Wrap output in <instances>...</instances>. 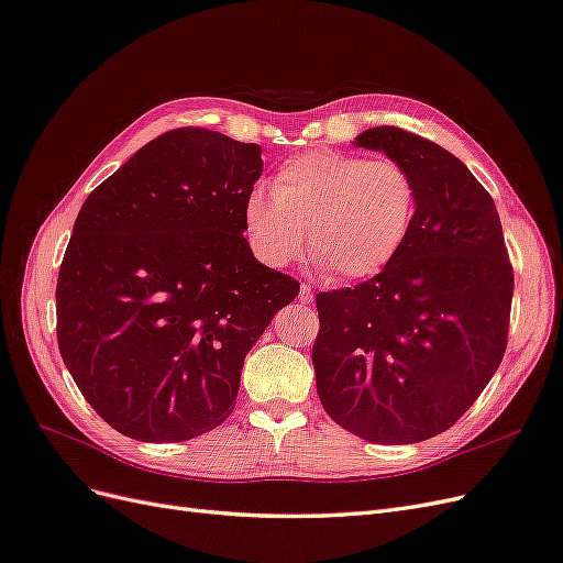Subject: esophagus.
I'll return each mask as SVG.
<instances>
[{"label":"esophagus","instance_id":"1","mask_svg":"<svg viewBox=\"0 0 563 563\" xmlns=\"http://www.w3.org/2000/svg\"><path fill=\"white\" fill-rule=\"evenodd\" d=\"M298 300H300V302H305V305H308V302H312V300H314V294H312V288H310L308 284H300Z\"/></svg>","mask_w":563,"mask_h":563}]
</instances>
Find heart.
Instances as JSON below:
<instances>
[{
    "label": "heart",
    "instance_id": "b5f03b06",
    "mask_svg": "<svg viewBox=\"0 0 563 563\" xmlns=\"http://www.w3.org/2000/svg\"><path fill=\"white\" fill-rule=\"evenodd\" d=\"M269 190H251L242 207L244 234L258 258L286 267L310 258L335 282L376 277L411 236L418 185L397 159H368L312 150L284 162Z\"/></svg>",
    "mask_w": 563,
    "mask_h": 563
}]
</instances>
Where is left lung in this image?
Segmentation results:
<instances>
[{
  "instance_id": "1",
  "label": "left lung",
  "mask_w": 563,
  "mask_h": 563,
  "mask_svg": "<svg viewBox=\"0 0 563 563\" xmlns=\"http://www.w3.org/2000/svg\"><path fill=\"white\" fill-rule=\"evenodd\" d=\"M354 145L413 174L418 213L376 277L317 296V391L343 430L416 444L449 430L498 371L515 275L496 203L449 150L397 126Z\"/></svg>"
}]
</instances>
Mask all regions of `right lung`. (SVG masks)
<instances>
[{
  "label": "right lung",
  "mask_w": 563,
  "mask_h": 563,
  "mask_svg": "<svg viewBox=\"0 0 563 563\" xmlns=\"http://www.w3.org/2000/svg\"><path fill=\"white\" fill-rule=\"evenodd\" d=\"M261 155L218 131L174 129L84 201L58 272V350L117 432L187 441L218 428L249 350L298 296L244 240Z\"/></svg>",
  "instance_id": "1"
}]
</instances>
